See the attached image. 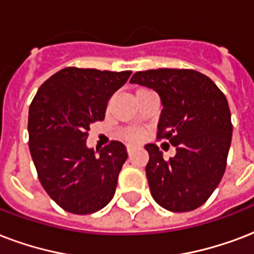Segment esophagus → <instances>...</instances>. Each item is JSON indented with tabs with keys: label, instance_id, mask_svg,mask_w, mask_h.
Listing matches in <instances>:
<instances>
[{
	"label": "esophagus",
	"instance_id": "34e87169",
	"mask_svg": "<svg viewBox=\"0 0 254 254\" xmlns=\"http://www.w3.org/2000/svg\"><path fill=\"white\" fill-rule=\"evenodd\" d=\"M127 153H129V154H131V153H133V150H134V146H131V145H127Z\"/></svg>",
	"mask_w": 254,
	"mask_h": 254
}]
</instances>
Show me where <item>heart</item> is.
Returning a JSON list of instances; mask_svg holds the SVG:
<instances>
[{
  "instance_id": "obj_1",
  "label": "heart",
  "mask_w": 254,
  "mask_h": 254,
  "mask_svg": "<svg viewBox=\"0 0 254 254\" xmlns=\"http://www.w3.org/2000/svg\"><path fill=\"white\" fill-rule=\"evenodd\" d=\"M121 137L127 142H135V141L141 140L142 137V131L135 127H127L121 131Z\"/></svg>"
}]
</instances>
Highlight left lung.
<instances>
[{
    "label": "left lung",
    "instance_id": "obj_1",
    "mask_svg": "<svg viewBox=\"0 0 254 254\" xmlns=\"http://www.w3.org/2000/svg\"><path fill=\"white\" fill-rule=\"evenodd\" d=\"M130 82L160 94L164 108L157 140L169 141L177 150L164 160L157 145H145L153 198L170 212L194 210L206 202L225 172L233 130L225 94L193 69L135 71Z\"/></svg>",
    "mask_w": 254,
    "mask_h": 254
}]
</instances>
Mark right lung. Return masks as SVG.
<instances>
[{
	"mask_svg": "<svg viewBox=\"0 0 254 254\" xmlns=\"http://www.w3.org/2000/svg\"><path fill=\"white\" fill-rule=\"evenodd\" d=\"M69 66L40 86L29 108V149L38 180L52 200L73 214H90L113 198L127 148L110 141L98 154L86 148L93 123L105 117L108 101L130 77Z\"/></svg>",
	"mask_w": 254,
	"mask_h": 254,
	"instance_id": "1",
	"label": "right lung"
}]
</instances>
